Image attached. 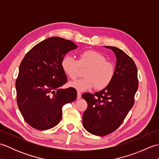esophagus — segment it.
I'll return each instance as SVG.
<instances>
[{"label":"esophagus","mask_w":159,"mask_h":159,"mask_svg":"<svg viewBox=\"0 0 159 159\" xmlns=\"http://www.w3.org/2000/svg\"><path fill=\"white\" fill-rule=\"evenodd\" d=\"M81 98V93L78 92H77V99H80Z\"/></svg>","instance_id":"1"}]
</instances>
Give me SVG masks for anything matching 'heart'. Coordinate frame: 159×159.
Masks as SVG:
<instances>
[{"instance_id": "1", "label": "heart", "mask_w": 159, "mask_h": 159, "mask_svg": "<svg viewBox=\"0 0 159 159\" xmlns=\"http://www.w3.org/2000/svg\"><path fill=\"white\" fill-rule=\"evenodd\" d=\"M61 66L66 75L75 79L79 67H87L83 79L71 82L70 86L79 92L90 90L96 87L98 90L107 88L114 79L116 67L114 64L107 61L106 57L96 50H88L80 53L79 60L72 55L64 56Z\"/></svg>"}]
</instances>
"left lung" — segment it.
Returning a JSON list of instances; mask_svg holds the SVG:
<instances>
[{
	"label": "left lung",
	"mask_w": 159,
	"mask_h": 159,
	"mask_svg": "<svg viewBox=\"0 0 159 159\" xmlns=\"http://www.w3.org/2000/svg\"><path fill=\"white\" fill-rule=\"evenodd\" d=\"M105 47L113 50L117 59L113 81L100 92L82 96L87 102L83 116V126L97 136L107 135L120 126L133 106L139 85L134 61L117 47Z\"/></svg>",
	"instance_id": "8db88e82"
}]
</instances>
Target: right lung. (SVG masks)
<instances>
[{"mask_svg": "<svg viewBox=\"0 0 159 159\" xmlns=\"http://www.w3.org/2000/svg\"><path fill=\"white\" fill-rule=\"evenodd\" d=\"M77 47L70 40L52 37L32 48L20 63L17 103L26 122L37 130L55 126L61 120L63 106L76 99L73 87L61 89L67 81L61 61Z\"/></svg>", "mask_w": 159, "mask_h": 159, "instance_id": "right-lung-1", "label": "right lung"}]
</instances>
